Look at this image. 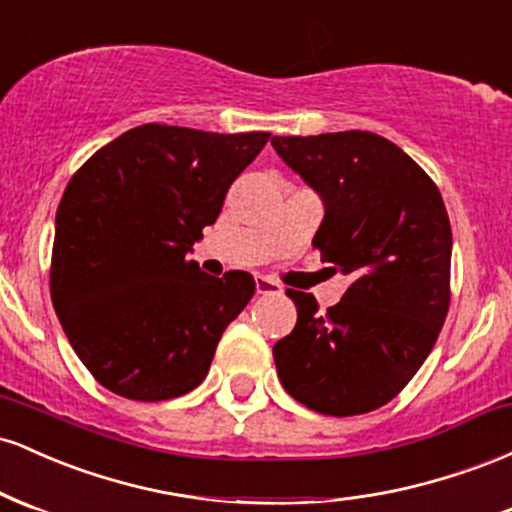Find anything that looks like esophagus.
<instances>
[{"label": "esophagus", "mask_w": 512, "mask_h": 512, "mask_svg": "<svg viewBox=\"0 0 512 512\" xmlns=\"http://www.w3.org/2000/svg\"><path fill=\"white\" fill-rule=\"evenodd\" d=\"M255 286H257V293H262V296H279V293H284L281 284H276L274 279H269V276H262V274L255 276Z\"/></svg>", "instance_id": "obj_1"}]
</instances>
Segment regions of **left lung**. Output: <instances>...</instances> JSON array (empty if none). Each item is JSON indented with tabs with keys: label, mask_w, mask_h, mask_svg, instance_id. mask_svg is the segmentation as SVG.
Wrapping results in <instances>:
<instances>
[{
	"label": "left lung",
	"mask_w": 512,
	"mask_h": 512,
	"mask_svg": "<svg viewBox=\"0 0 512 512\" xmlns=\"http://www.w3.org/2000/svg\"><path fill=\"white\" fill-rule=\"evenodd\" d=\"M281 161L325 204L313 245L351 276L342 301L317 313L310 293L274 344L281 385L330 416L366 414L402 390L431 354L450 305L452 231L433 180L373 132L272 137Z\"/></svg>",
	"instance_id": "left-lung-1"
}]
</instances>
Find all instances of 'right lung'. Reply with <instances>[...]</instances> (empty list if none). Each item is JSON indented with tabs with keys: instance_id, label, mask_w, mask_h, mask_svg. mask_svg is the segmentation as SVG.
Here are the masks:
<instances>
[{
	"instance_id": "1",
	"label": "right lung",
	"mask_w": 512,
	"mask_h": 512,
	"mask_svg": "<svg viewBox=\"0 0 512 512\" xmlns=\"http://www.w3.org/2000/svg\"><path fill=\"white\" fill-rule=\"evenodd\" d=\"M267 139L142 125L69 180L55 219L52 305L76 356L110 392L161 402L207 378L255 279H214L187 255Z\"/></svg>"
}]
</instances>
